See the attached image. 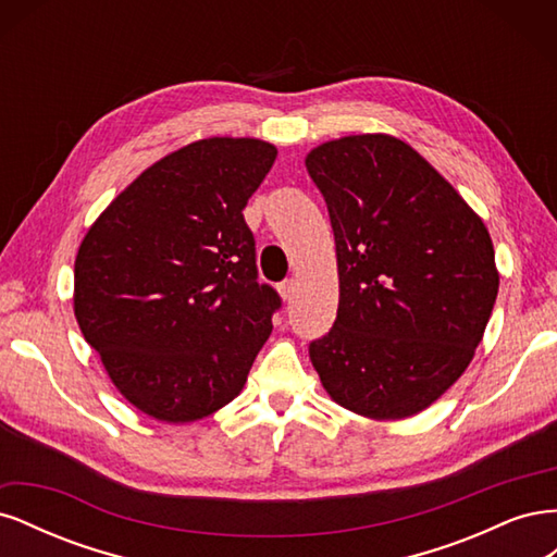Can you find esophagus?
I'll list each match as a JSON object with an SVG mask.
<instances>
[{"label":"esophagus","instance_id":"1","mask_svg":"<svg viewBox=\"0 0 557 557\" xmlns=\"http://www.w3.org/2000/svg\"><path fill=\"white\" fill-rule=\"evenodd\" d=\"M278 293H281L283 301H290V299L295 297V293H297V283H295V278L283 281V283L278 285Z\"/></svg>","mask_w":557,"mask_h":557}]
</instances>
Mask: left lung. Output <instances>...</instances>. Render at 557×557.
Segmentation results:
<instances>
[{"label": "left lung", "mask_w": 557, "mask_h": 557, "mask_svg": "<svg viewBox=\"0 0 557 557\" xmlns=\"http://www.w3.org/2000/svg\"><path fill=\"white\" fill-rule=\"evenodd\" d=\"M307 172L336 244L339 309L309 346L344 409L401 420L462 376L499 290L481 218L434 166L391 134L315 146Z\"/></svg>", "instance_id": "obj_1"}]
</instances>
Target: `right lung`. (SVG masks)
I'll return each mask as SVG.
<instances>
[{
	"mask_svg": "<svg viewBox=\"0 0 557 557\" xmlns=\"http://www.w3.org/2000/svg\"><path fill=\"white\" fill-rule=\"evenodd\" d=\"M276 146L211 137L164 156L83 237L74 315L111 383L162 423H193L242 393L281 297L258 283L248 197Z\"/></svg>",
	"mask_w": 557,
	"mask_h": 557,
	"instance_id": "add662e5",
	"label": "right lung"
}]
</instances>
